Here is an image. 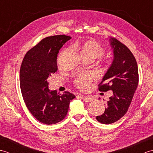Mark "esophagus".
<instances>
[{
	"mask_svg": "<svg viewBox=\"0 0 153 153\" xmlns=\"http://www.w3.org/2000/svg\"><path fill=\"white\" fill-rule=\"evenodd\" d=\"M81 97H82L83 99L84 100V101L87 102H89L91 101H92L93 100V98L89 96H85V95H80Z\"/></svg>",
	"mask_w": 153,
	"mask_h": 153,
	"instance_id": "1",
	"label": "esophagus"
}]
</instances>
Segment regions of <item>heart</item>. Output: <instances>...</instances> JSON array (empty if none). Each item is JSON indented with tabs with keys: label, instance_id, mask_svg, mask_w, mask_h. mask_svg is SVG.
I'll return each instance as SVG.
<instances>
[{
	"label": "heart",
	"instance_id": "b5f03b06",
	"mask_svg": "<svg viewBox=\"0 0 153 153\" xmlns=\"http://www.w3.org/2000/svg\"><path fill=\"white\" fill-rule=\"evenodd\" d=\"M72 48L79 53L83 58H89L93 60L100 58L105 53V49L102 45L93 40L76 41L72 45ZM69 50L70 48L64 49L62 52V54ZM101 62L102 67L105 69L109 66L111 60L108 58H101ZM91 80V74L89 73L82 74L75 79L74 84L81 90H87L89 88Z\"/></svg>",
	"mask_w": 153,
	"mask_h": 153
}]
</instances>
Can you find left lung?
Here are the masks:
<instances>
[{
    "instance_id": "obj_1",
    "label": "left lung",
    "mask_w": 153,
    "mask_h": 153,
    "mask_svg": "<svg viewBox=\"0 0 153 153\" xmlns=\"http://www.w3.org/2000/svg\"><path fill=\"white\" fill-rule=\"evenodd\" d=\"M114 48V60L99 85V90L113 91L107 101L106 108L97 121L110 124L118 121L128 110L139 83L137 64L135 56L125 45L115 38L110 39Z\"/></svg>"
}]
</instances>
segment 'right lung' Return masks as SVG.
<instances>
[{"label": "right lung", "mask_w": 153, "mask_h": 153, "mask_svg": "<svg viewBox=\"0 0 153 153\" xmlns=\"http://www.w3.org/2000/svg\"><path fill=\"white\" fill-rule=\"evenodd\" d=\"M71 37L54 35L42 39L25 54L19 71V84L27 108L38 121L55 124L66 117L70 100L76 96L68 91L62 95L48 88L47 79L58 70L59 50Z\"/></svg>", "instance_id": "obj_1"}]
</instances>
